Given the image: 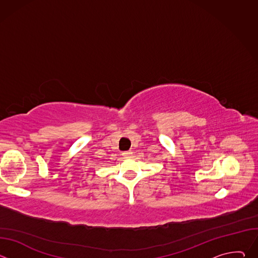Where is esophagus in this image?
<instances>
[{
    "label": "esophagus",
    "mask_w": 258,
    "mask_h": 258,
    "mask_svg": "<svg viewBox=\"0 0 258 258\" xmlns=\"http://www.w3.org/2000/svg\"><path fill=\"white\" fill-rule=\"evenodd\" d=\"M132 154H133V152H132V151H125V152H123V153H122V156H123L124 158H128V157H131V156H132Z\"/></svg>",
    "instance_id": "1"
}]
</instances>
